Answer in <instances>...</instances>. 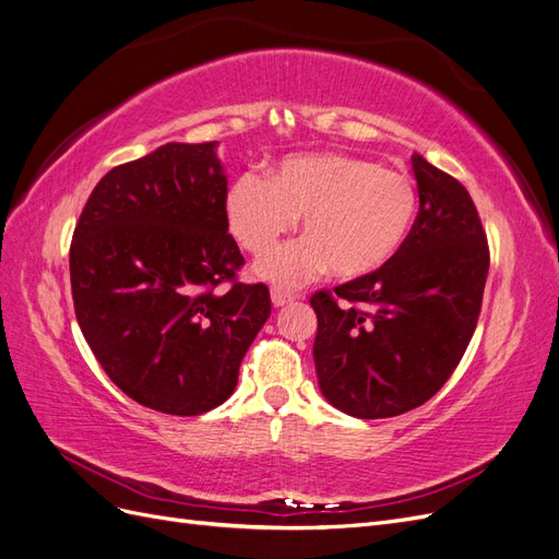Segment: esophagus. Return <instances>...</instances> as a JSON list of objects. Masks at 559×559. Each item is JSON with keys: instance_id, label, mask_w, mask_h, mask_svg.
<instances>
[{"instance_id": "esophagus-1", "label": "esophagus", "mask_w": 559, "mask_h": 559, "mask_svg": "<svg viewBox=\"0 0 559 559\" xmlns=\"http://www.w3.org/2000/svg\"><path fill=\"white\" fill-rule=\"evenodd\" d=\"M270 298H273V306L275 308H284V306H292V302L298 298V294L286 292V289H280V286H275V289L270 292Z\"/></svg>"}]
</instances>
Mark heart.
<instances>
[{
    "label": "heart",
    "mask_w": 559,
    "mask_h": 559,
    "mask_svg": "<svg viewBox=\"0 0 559 559\" xmlns=\"http://www.w3.org/2000/svg\"><path fill=\"white\" fill-rule=\"evenodd\" d=\"M417 205L408 175L364 156L302 154L284 158L267 179H235L226 195V218L240 247L261 257L302 216L306 238L253 265L265 282L298 286L329 267L343 280L376 275L408 242Z\"/></svg>",
    "instance_id": "obj_1"
}]
</instances>
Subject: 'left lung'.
I'll use <instances>...</instances> for the list:
<instances>
[{"label":"left lung","mask_w":559,"mask_h":559,"mask_svg":"<svg viewBox=\"0 0 559 559\" xmlns=\"http://www.w3.org/2000/svg\"><path fill=\"white\" fill-rule=\"evenodd\" d=\"M413 173L419 212L396 259L310 300L321 394L359 419L427 403L462 361L483 306L489 251L476 205L419 154Z\"/></svg>","instance_id":"1"}]
</instances>
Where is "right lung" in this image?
Listing matches in <instances>:
<instances>
[{"label":"right lung","instance_id":"obj_1","mask_svg":"<svg viewBox=\"0 0 559 559\" xmlns=\"http://www.w3.org/2000/svg\"><path fill=\"white\" fill-rule=\"evenodd\" d=\"M216 144L170 142L114 167L70 249L74 312L95 359L123 394L165 415L222 405L270 317L267 286L235 282L245 259L228 235Z\"/></svg>","mask_w":559,"mask_h":559}]
</instances>
